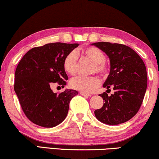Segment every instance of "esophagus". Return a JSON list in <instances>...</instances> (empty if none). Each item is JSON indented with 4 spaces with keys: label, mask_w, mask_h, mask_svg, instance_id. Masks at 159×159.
Instances as JSON below:
<instances>
[{
    "label": "esophagus",
    "mask_w": 159,
    "mask_h": 159,
    "mask_svg": "<svg viewBox=\"0 0 159 159\" xmlns=\"http://www.w3.org/2000/svg\"><path fill=\"white\" fill-rule=\"evenodd\" d=\"M80 95H82V96H85V97H91L92 95L91 94L89 93H83V92H80Z\"/></svg>",
    "instance_id": "1"
}]
</instances>
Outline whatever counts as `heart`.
Returning <instances> with one entry per match:
<instances>
[{"instance_id":"1","label":"heart","mask_w":159,"mask_h":159,"mask_svg":"<svg viewBox=\"0 0 159 159\" xmlns=\"http://www.w3.org/2000/svg\"><path fill=\"white\" fill-rule=\"evenodd\" d=\"M80 54L84 58L88 59L95 64L93 72L100 74H105L106 72L105 55L102 51L97 47H90L84 48ZM63 66L66 72L70 75H75L77 70V56L74 52H71L66 55L63 61ZM72 89H77L85 93H92L100 86V80L97 77H82L78 76L72 78L70 82Z\"/></svg>"}]
</instances>
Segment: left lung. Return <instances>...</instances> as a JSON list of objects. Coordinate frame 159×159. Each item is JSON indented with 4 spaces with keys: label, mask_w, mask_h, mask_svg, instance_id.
<instances>
[{
    "label": "left lung",
    "mask_w": 159,
    "mask_h": 159,
    "mask_svg": "<svg viewBox=\"0 0 159 159\" xmlns=\"http://www.w3.org/2000/svg\"><path fill=\"white\" fill-rule=\"evenodd\" d=\"M102 50L110 59L109 75L103 87L115 90L108 95H100L103 106L96 110L95 116L99 121L116 125L129 120L139 111L147 88V72L142 59L128 46L110 42L91 43Z\"/></svg>",
    "instance_id": "8db88e82"
}]
</instances>
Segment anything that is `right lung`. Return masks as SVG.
I'll return each mask as SVG.
<instances>
[{
	"mask_svg": "<svg viewBox=\"0 0 159 159\" xmlns=\"http://www.w3.org/2000/svg\"><path fill=\"white\" fill-rule=\"evenodd\" d=\"M79 43H47L30 49L18 63L14 90L22 110L32 123L43 128L60 124L67 116L69 105L78 94L66 89L57 95L50 85L58 82L64 87L68 80L63 66L66 55Z\"/></svg>",
	"mask_w": 159,
	"mask_h": 159,
	"instance_id": "obj_1",
	"label": "right lung"
}]
</instances>
